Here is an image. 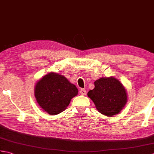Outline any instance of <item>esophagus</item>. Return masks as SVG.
Returning a JSON list of instances; mask_svg holds the SVG:
<instances>
[{
  "label": "esophagus",
  "mask_w": 154,
  "mask_h": 154,
  "mask_svg": "<svg viewBox=\"0 0 154 154\" xmlns=\"http://www.w3.org/2000/svg\"><path fill=\"white\" fill-rule=\"evenodd\" d=\"M80 93H81V95H86L87 91H86V90H85L83 89H81L80 90Z\"/></svg>",
  "instance_id": "obj_1"
}]
</instances>
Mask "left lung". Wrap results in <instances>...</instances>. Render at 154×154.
Returning a JSON list of instances; mask_svg holds the SVG:
<instances>
[{
    "label": "left lung",
    "instance_id": "8db88e82",
    "mask_svg": "<svg viewBox=\"0 0 154 154\" xmlns=\"http://www.w3.org/2000/svg\"><path fill=\"white\" fill-rule=\"evenodd\" d=\"M94 88L87 95L93 101L97 110L105 116L119 114L126 104L125 87L114 77H102L94 81Z\"/></svg>",
    "mask_w": 154,
    "mask_h": 154
}]
</instances>
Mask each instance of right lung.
Returning <instances> with one entry per match:
<instances>
[{
	"label": "right lung",
	"mask_w": 154,
	"mask_h": 154,
	"mask_svg": "<svg viewBox=\"0 0 154 154\" xmlns=\"http://www.w3.org/2000/svg\"><path fill=\"white\" fill-rule=\"evenodd\" d=\"M78 93L75 85L61 75L51 72L39 80L34 89L35 97L42 109L50 115H56L67 109Z\"/></svg>",
	"instance_id": "obj_1"
}]
</instances>
